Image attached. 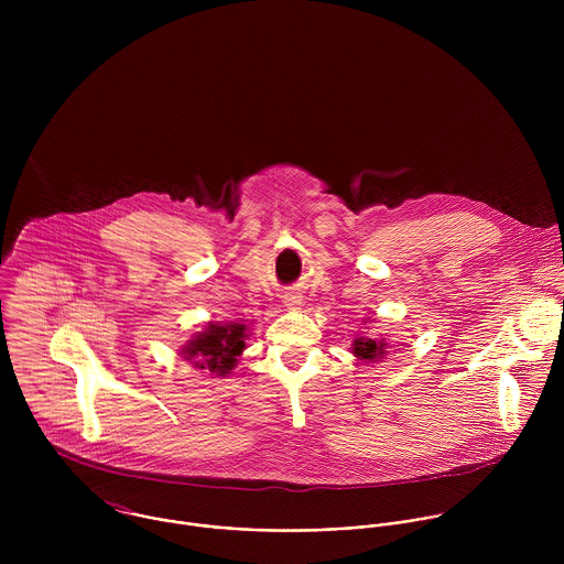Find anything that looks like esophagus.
<instances>
[{"label": "esophagus", "instance_id": "esophagus-1", "mask_svg": "<svg viewBox=\"0 0 564 564\" xmlns=\"http://www.w3.org/2000/svg\"><path fill=\"white\" fill-rule=\"evenodd\" d=\"M286 306H289V308H300V306H302V300H300V297H289V300H286Z\"/></svg>", "mask_w": 564, "mask_h": 564}]
</instances>
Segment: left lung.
Instances as JSON below:
<instances>
[{"label": "left lung", "instance_id": "8db88e82", "mask_svg": "<svg viewBox=\"0 0 564 564\" xmlns=\"http://www.w3.org/2000/svg\"><path fill=\"white\" fill-rule=\"evenodd\" d=\"M387 343L384 340H376V338H356L354 340V354L362 360H376L384 354Z\"/></svg>", "mask_w": 564, "mask_h": 564}]
</instances>
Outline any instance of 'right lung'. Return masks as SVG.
I'll use <instances>...</instances> for the list:
<instances>
[{"label":"right lung","mask_w":564,"mask_h":564,"mask_svg":"<svg viewBox=\"0 0 564 564\" xmlns=\"http://www.w3.org/2000/svg\"><path fill=\"white\" fill-rule=\"evenodd\" d=\"M245 325L242 323H210L199 332L184 349L191 358H197L199 369H208L217 376H226L235 369L237 356L245 349Z\"/></svg>","instance_id":"add662e5"}]
</instances>
